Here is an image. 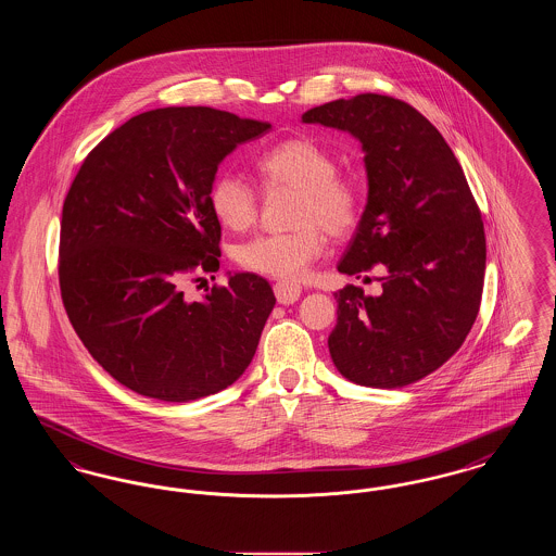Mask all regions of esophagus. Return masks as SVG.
<instances>
[{
    "label": "esophagus",
    "mask_w": 556,
    "mask_h": 556,
    "mask_svg": "<svg viewBox=\"0 0 556 556\" xmlns=\"http://www.w3.org/2000/svg\"><path fill=\"white\" fill-rule=\"evenodd\" d=\"M275 295H277V302L279 304H286V306H290L293 302H298V298H300V286H295V283H288V281H279V283H275Z\"/></svg>",
    "instance_id": "esophagus-1"
}]
</instances>
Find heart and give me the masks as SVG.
I'll return each instance as SVG.
<instances>
[{"label": "heart", "instance_id": "b5f03b06", "mask_svg": "<svg viewBox=\"0 0 556 556\" xmlns=\"http://www.w3.org/2000/svg\"><path fill=\"white\" fill-rule=\"evenodd\" d=\"M268 189H293L298 195L291 208L288 233H268L238 245L239 266L266 277L295 281L323 252L324 229L329 238L350 236L363 212L361 191L354 181L338 175L336 156L313 137H291L256 162ZM211 211L220 225L231 231L250 229L261 211L258 195L241 177L223 173L214 179L208 193Z\"/></svg>", "mask_w": 556, "mask_h": 556}]
</instances>
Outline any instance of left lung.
Returning a JSON list of instances; mask_svg holds the SVG:
<instances>
[{
  "mask_svg": "<svg viewBox=\"0 0 556 556\" xmlns=\"http://www.w3.org/2000/svg\"><path fill=\"white\" fill-rule=\"evenodd\" d=\"M363 143L367 206L338 270H386L379 295L336 291L329 354L345 379L394 390L440 369L476 323L485 233L465 173L440 131L406 102L361 93L302 114Z\"/></svg>",
  "mask_w": 556,
  "mask_h": 556,
  "instance_id": "1",
  "label": "left lung"
}]
</instances>
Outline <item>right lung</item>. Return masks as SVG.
Instances as JSON below:
<instances>
[{"label":"right lung","mask_w":556,"mask_h":556,"mask_svg":"<svg viewBox=\"0 0 556 556\" xmlns=\"http://www.w3.org/2000/svg\"><path fill=\"white\" fill-rule=\"evenodd\" d=\"M268 123L206 106L132 116L83 160L60 223V291L89 354L141 396L189 402L236 383L275 306L268 281L218 270L208 193L218 164Z\"/></svg>","instance_id":"obj_1"}]
</instances>
